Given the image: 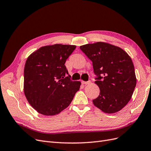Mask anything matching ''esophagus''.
Wrapping results in <instances>:
<instances>
[{
    "label": "esophagus",
    "instance_id": "esophagus-1",
    "mask_svg": "<svg viewBox=\"0 0 151 151\" xmlns=\"http://www.w3.org/2000/svg\"><path fill=\"white\" fill-rule=\"evenodd\" d=\"M82 83H83V84H84V85L89 84L91 83V81H82Z\"/></svg>",
    "mask_w": 151,
    "mask_h": 151
}]
</instances>
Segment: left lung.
<instances>
[{"instance_id": "obj_1", "label": "left lung", "mask_w": 151, "mask_h": 151, "mask_svg": "<svg viewBox=\"0 0 151 151\" xmlns=\"http://www.w3.org/2000/svg\"><path fill=\"white\" fill-rule=\"evenodd\" d=\"M80 49L93 62L94 83L99 87V96L93 100L95 106L106 113H115L130 100L137 79L134 65L125 50L105 42L82 45Z\"/></svg>"}]
</instances>
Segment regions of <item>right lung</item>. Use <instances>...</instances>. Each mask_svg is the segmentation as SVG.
<instances>
[{"label": "right lung", "mask_w": 151, "mask_h": 151, "mask_svg": "<svg viewBox=\"0 0 151 151\" xmlns=\"http://www.w3.org/2000/svg\"><path fill=\"white\" fill-rule=\"evenodd\" d=\"M76 45L54 44L40 47L27 58L24 70V93L39 113L53 116L69 106L80 81H72L65 63Z\"/></svg>", "instance_id": "right-lung-1"}]
</instances>
